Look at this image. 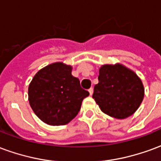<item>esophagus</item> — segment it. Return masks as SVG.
Returning a JSON list of instances; mask_svg holds the SVG:
<instances>
[{
  "instance_id": "obj_1",
  "label": "esophagus",
  "mask_w": 161,
  "mask_h": 161,
  "mask_svg": "<svg viewBox=\"0 0 161 161\" xmlns=\"http://www.w3.org/2000/svg\"><path fill=\"white\" fill-rule=\"evenodd\" d=\"M89 93H90V95H92L93 94V89L92 88H91V89H89Z\"/></svg>"
}]
</instances>
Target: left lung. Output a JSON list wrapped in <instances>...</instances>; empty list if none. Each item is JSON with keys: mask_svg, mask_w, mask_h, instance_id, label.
<instances>
[{"mask_svg": "<svg viewBox=\"0 0 161 161\" xmlns=\"http://www.w3.org/2000/svg\"><path fill=\"white\" fill-rule=\"evenodd\" d=\"M94 98L105 114L125 119L135 113L144 97V86L135 71L121 64H103L99 69Z\"/></svg>", "mask_w": 161, "mask_h": 161, "instance_id": "obj_1", "label": "left lung"}]
</instances>
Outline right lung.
I'll return each instance as SVG.
<instances>
[{
  "mask_svg": "<svg viewBox=\"0 0 161 161\" xmlns=\"http://www.w3.org/2000/svg\"><path fill=\"white\" fill-rule=\"evenodd\" d=\"M72 67L62 62L48 64L37 72L28 87V101L35 115L45 123H69L80 110L89 92L82 89Z\"/></svg>",
  "mask_w": 161,
  "mask_h": 161,
  "instance_id": "right-lung-1",
  "label": "right lung"
}]
</instances>
